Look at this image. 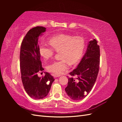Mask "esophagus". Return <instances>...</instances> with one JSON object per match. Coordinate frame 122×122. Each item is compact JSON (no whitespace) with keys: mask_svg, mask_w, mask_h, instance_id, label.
Returning a JSON list of instances; mask_svg holds the SVG:
<instances>
[{"mask_svg":"<svg viewBox=\"0 0 122 122\" xmlns=\"http://www.w3.org/2000/svg\"><path fill=\"white\" fill-rule=\"evenodd\" d=\"M61 75L59 74H53V76L54 77H60Z\"/></svg>","mask_w":122,"mask_h":122,"instance_id":"esophagus-1","label":"esophagus"}]
</instances>
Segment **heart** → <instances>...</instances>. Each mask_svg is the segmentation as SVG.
Listing matches in <instances>:
<instances>
[{
    "instance_id": "1",
    "label": "heart",
    "mask_w": 122,
    "mask_h": 122,
    "mask_svg": "<svg viewBox=\"0 0 122 122\" xmlns=\"http://www.w3.org/2000/svg\"><path fill=\"white\" fill-rule=\"evenodd\" d=\"M49 42L51 46L42 44L39 46V53L45 59L48 60L53 56L54 50L60 51L61 60L54 61L47 66V69L55 74H61L69 69L68 62L74 64L81 57L84 46V39L80 36L61 34L52 36Z\"/></svg>"
}]
</instances>
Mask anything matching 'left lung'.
Here are the masks:
<instances>
[{"label": "left lung", "instance_id": "1", "mask_svg": "<svg viewBox=\"0 0 122 122\" xmlns=\"http://www.w3.org/2000/svg\"><path fill=\"white\" fill-rule=\"evenodd\" d=\"M95 39L88 43L87 50L81 61L73 71L69 73L68 86L65 91L74 100H80L90 93L96 81L99 70L100 47ZM75 76L76 79L72 78Z\"/></svg>", "mask_w": 122, "mask_h": 122}]
</instances>
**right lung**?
I'll return each mask as SVG.
<instances>
[{
	"mask_svg": "<svg viewBox=\"0 0 122 122\" xmlns=\"http://www.w3.org/2000/svg\"><path fill=\"white\" fill-rule=\"evenodd\" d=\"M46 29L42 26H36L30 29L24 36L20 48L22 81L29 96L36 100L47 96L54 81L53 77L48 72H45V75L42 77L38 76V72L44 70L41 61L38 41L39 36L46 31Z\"/></svg>",
	"mask_w": 122,
	"mask_h": 122,
	"instance_id": "right-lung-1",
	"label": "right lung"
}]
</instances>
